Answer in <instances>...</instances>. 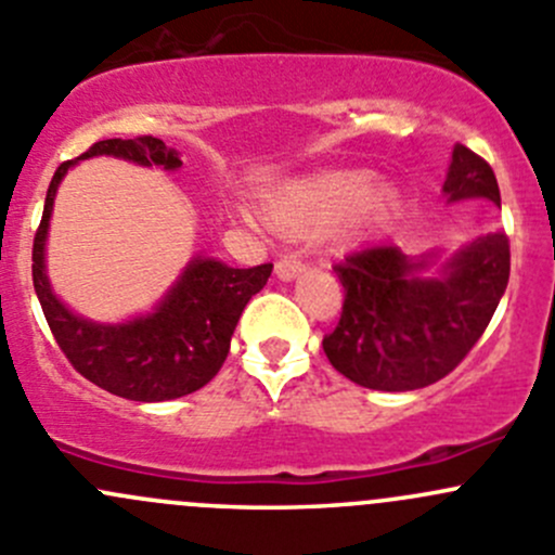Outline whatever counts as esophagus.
Wrapping results in <instances>:
<instances>
[{
  "label": "esophagus",
  "mask_w": 555,
  "mask_h": 555,
  "mask_svg": "<svg viewBox=\"0 0 555 555\" xmlns=\"http://www.w3.org/2000/svg\"><path fill=\"white\" fill-rule=\"evenodd\" d=\"M304 271H306V262H304V257L298 255V251H289V255L279 257L276 276L284 279V282H289V279L300 276V273H304Z\"/></svg>",
  "instance_id": "34e87169"
}]
</instances>
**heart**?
Returning a JSON list of instances; mask_svg holds the SVG:
<instances>
[{"label":"heart","instance_id":"b5f03b06","mask_svg":"<svg viewBox=\"0 0 555 555\" xmlns=\"http://www.w3.org/2000/svg\"><path fill=\"white\" fill-rule=\"evenodd\" d=\"M395 190L373 188L367 173H330L289 184L268 206L273 225L293 233L322 231L346 217V236H360L389 215Z\"/></svg>","mask_w":555,"mask_h":555}]
</instances>
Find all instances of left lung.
<instances>
[{"instance_id":"1","label":"left lung","mask_w":555,"mask_h":555,"mask_svg":"<svg viewBox=\"0 0 555 555\" xmlns=\"http://www.w3.org/2000/svg\"><path fill=\"white\" fill-rule=\"evenodd\" d=\"M443 190L451 201L500 204L494 171L456 144ZM344 309L322 349L349 382L378 391H411L446 378L489 327L511 279V238L489 233L451 257L443 276H422L397 244H371L333 266Z\"/></svg>"}]
</instances>
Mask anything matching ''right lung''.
Wrapping results in <instances>:
<instances>
[{"instance_id":"obj_1","label":"right lung","mask_w":555,"mask_h":555,"mask_svg":"<svg viewBox=\"0 0 555 555\" xmlns=\"http://www.w3.org/2000/svg\"><path fill=\"white\" fill-rule=\"evenodd\" d=\"M93 155H115L164 169L182 166L177 153L155 137L104 139L91 144L80 158ZM72 164L75 160L61 164L50 179L31 249L37 298L55 344L80 376L126 400L160 402L201 389L220 373L238 317L251 295L266 287L273 266L262 262L255 268H231L217 260H193L150 317L117 327L75 317L59 304L44 276V236L53 195Z\"/></svg>"}]
</instances>
